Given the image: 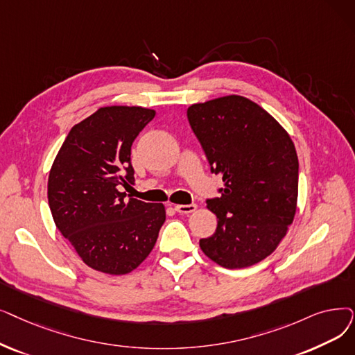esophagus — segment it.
Here are the masks:
<instances>
[{
    "label": "esophagus",
    "instance_id": "34e87169",
    "mask_svg": "<svg viewBox=\"0 0 355 355\" xmlns=\"http://www.w3.org/2000/svg\"><path fill=\"white\" fill-rule=\"evenodd\" d=\"M175 210L180 214H190V213L197 210V205H194V203H191V205H177Z\"/></svg>",
    "mask_w": 355,
    "mask_h": 355
}]
</instances>
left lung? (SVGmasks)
Segmentation results:
<instances>
[{"mask_svg":"<svg viewBox=\"0 0 355 355\" xmlns=\"http://www.w3.org/2000/svg\"><path fill=\"white\" fill-rule=\"evenodd\" d=\"M190 126L222 196L207 200L216 232L200 248L225 268H245L271 255L295 219L299 161L290 135L268 112L242 96H225L187 109Z\"/></svg>","mask_w":355,"mask_h":355,"instance_id":"obj_1","label":"left lung"}]
</instances>
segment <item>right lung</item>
<instances>
[{
  "mask_svg": "<svg viewBox=\"0 0 355 355\" xmlns=\"http://www.w3.org/2000/svg\"><path fill=\"white\" fill-rule=\"evenodd\" d=\"M155 117L137 105H109L75 125L48 180L52 218L84 263L123 275L139 267L165 222L162 203H144L120 191L133 184L130 148Z\"/></svg>",
  "mask_w": 355,
  "mask_h": 355,
  "instance_id": "add662e5",
  "label": "right lung"
}]
</instances>
